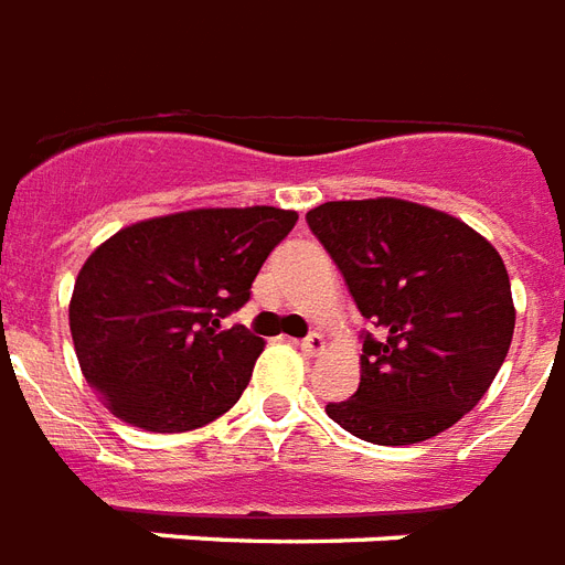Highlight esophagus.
Listing matches in <instances>:
<instances>
[{"label": "esophagus", "mask_w": 565, "mask_h": 565, "mask_svg": "<svg viewBox=\"0 0 565 565\" xmlns=\"http://www.w3.org/2000/svg\"><path fill=\"white\" fill-rule=\"evenodd\" d=\"M322 349H326V340H322V334H308L305 340H301V352L308 354V358H317V354H322Z\"/></svg>", "instance_id": "esophagus-1"}]
</instances>
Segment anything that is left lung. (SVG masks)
Masks as SVG:
<instances>
[{"label": "left lung", "mask_w": 565, "mask_h": 565, "mask_svg": "<svg viewBox=\"0 0 565 565\" xmlns=\"http://www.w3.org/2000/svg\"><path fill=\"white\" fill-rule=\"evenodd\" d=\"M375 337L361 384L326 413L375 446H413L463 419L508 358L516 308L508 266L466 222L404 199L308 211Z\"/></svg>", "instance_id": "obj_1"}]
</instances>
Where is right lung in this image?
<instances>
[{"label":"right lung","instance_id":"1","mask_svg":"<svg viewBox=\"0 0 565 565\" xmlns=\"http://www.w3.org/2000/svg\"><path fill=\"white\" fill-rule=\"evenodd\" d=\"M299 220L296 211L195 207L105 239L75 278L70 331L78 366L128 425L193 430L231 411L264 340L222 319Z\"/></svg>","mask_w":565,"mask_h":565}]
</instances>
